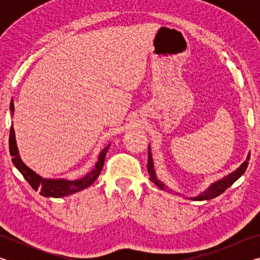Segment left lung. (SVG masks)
Listing matches in <instances>:
<instances>
[{
	"label": "left lung",
	"mask_w": 260,
	"mask_h": 260,
	"mask_svg": "<svg viewBox=\"0 0 260 260\" xmlns=\"http://www.w3.org/2000/svg\"><path fill=\"white\" fill-rule=\"evenodd\" d=\"M249 159H250V152L246 156V159L242 162L240 167H237L235 171H233L232 173H230L226 177H223L221 179L217 180L213 183H211L210 186L205 189L204 191H202L199 195L195 197H189V200L191 201H209L215 199V197L221 195V193L226 190L227 188H230L233 183H234L237 179L241 178L242 175L244 174L246 167H248L249 164ZM148 172L149 175H150V180L156 184V186L159 187L161 190H165L167 192H172L175 193V195H182V193L174 191L173 189H171L170 187H167L164 182H161L159 179H158L157 174L155 172V166H153V160H152V153H151V148L150 144H149V150H148Z\"/></svg>",
	"instance_id": "left-lung-1"
}]
</instances>
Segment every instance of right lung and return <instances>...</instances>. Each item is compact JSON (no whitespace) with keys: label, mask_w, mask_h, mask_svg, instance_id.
<instances>
[{"label":"right lung","mask_w":260,"mask_h":260,"mask_svg":"<svg viewBox=\"0 0 260 260\" xmlns=\"http://www.w3.org/2000/svg\"><path fill=\"white\" fill-rule=\"evenodd\" d=\"M10 111L11 116H14L15 107H14V100H11L10 103ZM110 148V144H108L102 151L100 152L99 159L96 161L94 169L87 173L85 177L77 180H69V179H47L42 178L41 175L35 173L33 170H30L28 166L24 164L19 156L18 147H17L16 142V135L14 126L10 128V136H9V149H10V155L12 156V162L16 166V169L23 174L26 181H27L30 187L34 190L40 191V195L45 197H55V199H60V197L72 195L80 190H83L87 187L91 186L95 182V180L99 178L101 171L103 169L104 159L107 156V152Z\"/></svg>","instance_id":"right-lung-1"}]
</instances>
